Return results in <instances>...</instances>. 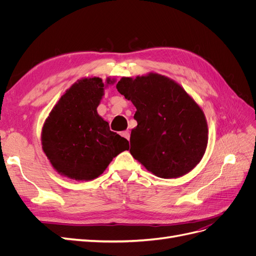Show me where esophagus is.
I'll use <instances>...</instances> for the list:
<instances>
[{
    "label": "esophagus",
    "instance_id": "34e87169",
    "mask_svg": "<svg viewBox=\"0 0 256 256\" xmlns=\"http://www.w3.org/2000/svg\"><path fill=\"white\" fill-rule=\"evenodd\" d=\"M120 134H122V136H124L125 138H127V140H129V138H130L129 131H122V132Z\"/></svg>",
    "mask_w": 256,
    "mask_h": 256
}]
</instances>
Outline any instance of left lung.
Returning <instances> with one entry per match:
<instances>
[{"label":"left lung","mask_w":256,"mask_h":256,"mask_svg":"<svg viewBox=\"0 0 256 256\" xmlns=\"http://www.w3.org/2000/svg\"><path fill=\"white\" fill-rule=\"evenodd\" d=\"M116 88L136 108L138 126L130 154L161 178L190 172L203 158L208 141L205 115L186 90L158 74L122 78Z\"/></svg>","instance_id":"left-lung-1"}]
</instances>
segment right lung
<instances>
[{
	"label": "right lung",
	"mask_w": 256,
	"mask_h": 256,
	"mask_svg": "<svg viewBox=\"0 0 256 256\" xmlns=\"http://www.w3.org/2000/svg\"><path fill=\"white\" fill-rule=\"evenodd\" d=\"M113 83L110 79L106 83ZM104 84L100 78L74 83L53 108L42 128L46 156L62 175L90 180L102 174L114 157L129 150L125 138L110 130L97 113Z\"/></svg>",
	"instance_id": "add662e5"
}]
</instances>
